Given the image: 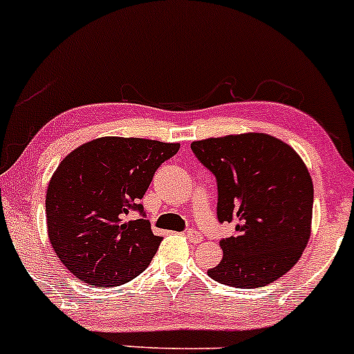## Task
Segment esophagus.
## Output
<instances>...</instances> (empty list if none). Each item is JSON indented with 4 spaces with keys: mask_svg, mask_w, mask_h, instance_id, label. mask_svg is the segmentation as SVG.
<instances>
[{
    "mask_svg": "<svg viewBox=\"0 0 354 354\" xmlns=\"http://www.w3.org/2000/svg\"><path fill=\"white\" fill-rule=\"evenodd\" d=\"M185 237H187L189 242H192V244H198L204 237H202L201 232H197L196 229H187L185 230Z\"/></svg>",
    "mask_w": 354,
    "mask_h": 354,
    "instance_id": "1",
    "label": "esophagus"
}]
</instances>
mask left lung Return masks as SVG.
I'll return each instance as SVG.
<instances>
[{
	"mask_svg": "<svg viewBox=\"0 0 354 354\" xmlns=\"http://www.w3.org/2000/svg\"><path fill=\"white\" fill-rule=\"evenodd\" d=\"M216 176L217 219L236 225L224 257L207 274L241 289L271 284L299 261L311 236L313 180L304 162L266 133L225 135L190 144Z\"/></svg>",
	"mask_w": 354,
	"mask_h": 354,
	"instance_id": "8db88e82",
	"label": "left lung"
}]
</instances>
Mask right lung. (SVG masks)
<instances>
[{"instance_id":"right-lung-1","label":"right lung","mask_w":354,"mask_h":354,"mask_svg":"<svg viewBox=\"0 0 354 354\" xmlns=\"http://www.w3.org/2000/svg\"><path fill=\"white\" fill-rule=\"evenodd\" d=\"M178 144L102 137L62 160L46 190L53 251L83 283L110 288L132 281L156 256L162 237L150 229L140 198ZM137 209L142 220H130Z\"/></svg>"}]
</instances>
